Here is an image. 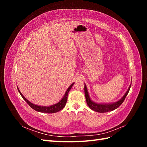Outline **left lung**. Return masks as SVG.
Instances as JSON below:
<instances>
[{
	"label": "left lung",
	"mask_w": 147,
	"mask_h": 147,
	"mask_svg": "<svg viewBox=\"0 0 147 147\" xmlns=\"http://www.w3.org/2000/svg\"><path fill=\"white\" fill-rule=\"evenodd\" d=\"M131 83L130 84L128 88L127 91H126L125 94H124V96L121 97V98L117 102H113V103H97V102H95L93 100H92L90 96V94H89L87 86L86 85V84L84 83V95H85L86 103L88 107L92 110H94L95 112H99V113H105L108 112H111V111H113L115 109H117L122 104L124 99H125L126 96L127 95L129 91L130 90Z\"/></svg>",
	"instance_id": "1"
}]
</instances>
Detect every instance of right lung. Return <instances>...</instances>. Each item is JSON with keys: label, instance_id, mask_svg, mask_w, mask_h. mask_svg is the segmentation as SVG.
Instances as JSON below:
<instances>
[{"label": "right lung", "instance_id": "right-lung-1", "mask_svg": "<svg viewBox=\"0 0 147 147\" xmlns=\"http://www.w3.org/2000/svg\"><path fill=\"white\" fill-rule=\"evenodd\" d=\"M75 83H73L70 84L69 86V87L67 88V90L65 91V94L64 95V96L57 103L53 105H50V106H42V105H35L32 102H30V101H29L26 97L23 95V94L21 92V91H20L18 87L17 86L18 90V92H20V95L21 96V97H23V99L27 102V103L29 104V105L30 107L31 108L33 109L34 110H35L37 112H42V113H56L57 112H59L60 110H61L63 109H64V107H65L67 100V96H68V94L70 90V89L72 88V86L74 85V84Z\"/></svg>", "mask_w": 147, "mask_h": 147}]
</instances>
